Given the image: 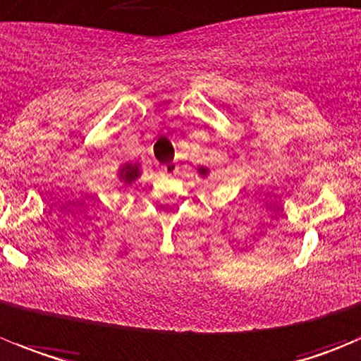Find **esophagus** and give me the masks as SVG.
Returning a JSON list of instances; mask_svg holds the SVG:
<instances>
[{
  "label": "esophagus",
  "mask_w": 361,
  "mask_h": 361,
  "mask_svg": "<svg viewBox=\"0 0 361 361\" xmlns=\"http://www.w3.org/2000/svg\"><path fill=\"white\" fill-rule=\"evenodd\" d=\"M176 171H178L176 164H165V165H161L160 173L164 174V176H173V174H176Z\"/></svg>",
  "instance_id": "34e87169"
}]
</instances>
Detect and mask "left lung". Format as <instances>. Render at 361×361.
I'll use <instances>...</instances> for the list:
<instances>
[{"mask_svg":"<svg viewBox=\"0 0 361 361\" xmlns=\"http://www.w3.org/2000/svg\"><path fill=\"white\" fill-rule=\"evenodd\" d=\"M200 174H203V176H204V174H207V169H201Z\"/></svg>","mask_w":361,"mask_h":361,"instance_id":"8db88e82","label":"left lung"}]
</instances>
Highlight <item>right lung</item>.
I'll return each instance as SVG.
<instances>
[{"instance_id": "1", "label": "right lung", "mask_w": 361, "mask_h": 361, "mask_svg": "<svg viewBox=\"0 0 361 361\" xmlns=\"http://www.w3.org/2000/svg\"><path fill=\"white\" fill-rule=\"evenodd\" d=\"M137 176H139V167H137V165H126V167L121 171V180H123L124 183H131Z\"/></svg>"}]
</instances>
